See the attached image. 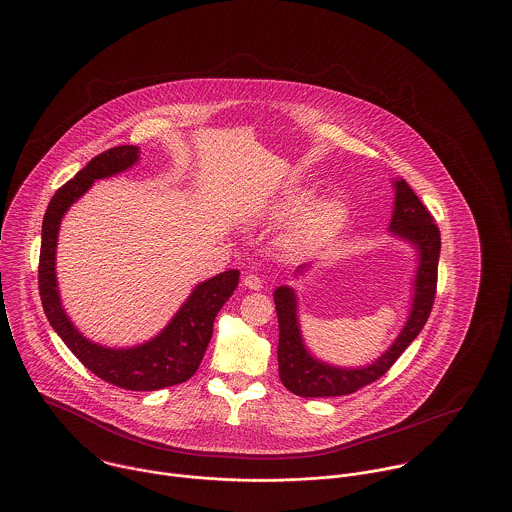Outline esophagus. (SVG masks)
I'll return each instance as SVG.
<instances>
[{
	"label": "esophagus",
	"mask_w": 512,
	"mask_h": 512,
	"mask_svg": "<svg viewBox=\"0 0 512 512\" xmlns=\"http://www.w3.org/2000/svg\"><path fill=\"white\" fill-rule=\"evenodd\" d=\"M242 284L247 290H255V292H259L263 288V280L257 274H247V276H244Z\"/></svg>",
	"instance_id": "34e87169"
}]
</instances>
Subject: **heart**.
I'll use <instances>...</instances> for the list:
<instances>
[{
  "label": "heart",
  "mask_w": 512,
  "mask_h": 512,
  "mask_svg": "<svg viewBox=\"0 0 512 512\" xmlns=\"http://www.w3.org/2000/svg\"><path fill=\"white\" fill-rule=\"evenodd\" d=\"M311 199V192L295 190L286 195L278 209L282 215H293ZM347 219V205L340 197H324L309 205L292 226V242L297 245L315 244L330 238Z\"/></svg>",
  "instance_id": "obj_1"
}]
</instances>
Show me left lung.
I'll return each mask as SVG.
<instances>
[{"label": "left lung", "mask_w": 512, "mask_h": 512, "mask_svg": "<svg viewBox=\"0 0 512 512\" xmlns=\"http://www.w3.org/2000/svg\"><path fill=\"white\" fill-rule=\"evenodd\" d=\"M395 207L391 215L390 232L393 236L414 245L418 251V267L414 276L413 307L409 318L393 341L390 349L372 365L361 368H340L315 359L301 338L297 320V297L292 288L280 286L274 292V305L278 315V372L288 390L301 397H340L361 390L382 378L401 353L420 334L430 317L436 286L441 236L438 224L430 211L422 205L418 195L405 180H395ZM305 267H299L301 272Z\"/></svg>", "instance_id": "obj_1"}]
</instances>
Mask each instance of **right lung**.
Returning <instances> with one entry per match:
<instances>
[{
    "label": "right lung",
    "instance_id": "1",
    "mask_svg": "<svg viewBox=\"0 0 512 512\" xmlns=\"http://www.w3.org/2000/svg\"><path fill=\"white\" fill-rule=\"evenodd\" d=\"M138 159L140 147H111L96 155L51 197L42 222L38 288L49 324L82 365L122 390L153 391L182 384L194 376L213 336L215 317L238 286L240 270H226L197 284L167 328L142 345L111 349L84 338L74 328L63 311L55 278L59 224L74 201L92 188L94 180L126 171Z\"/></svg>",
    "mask_w": 512,
    "mask_h": 512
}]
</instances>
